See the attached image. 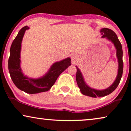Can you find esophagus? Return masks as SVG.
Masks as SVG:
<instances>
[{
    "label": "esophagus",
    "instance_id": "obj_1",
    "mask_svg": "<svg viewBox=\"0 0 131 131\" xmlns=\"http://www.w3.org/2000/svg\"><path fill=\"white\" fill-rule=\"evenodd\" d=\"M76 56L75 55H73L72 56H71V61H72L73 62H74L75 60H76Z\"/></svg>",
    "mask_w": 131,
    "mask_h": 131
}]
</instances>
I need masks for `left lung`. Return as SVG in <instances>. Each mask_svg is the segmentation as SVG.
I'll list each match as a JSON object with an SVG mask.
<instances>
[{
	"mask_svg": "<svg viewBox=\"0 0 131 131\" xmlns=\"http://www.w3.org/2000/svg\"><path fill=\"white\" fill-rule=\"evenodd\" d=\"M101 35H103L102 37H106L108 40H110L111 42L113 43L114 46L116 48V55H117L118 59V62H119V69H118L117 76L114 83L108 87V88L104 89V90H96L95 89H92L89 87L84 81L83 78L80 72L79 68L76 66L77 68L76 72V82L78 83L79 88H80V92L85 95L89 96L91 97H103L111 94L112 92L117 88V86L119 85L121 81V79L123 74V62L122 60L123 57V51L121 43L120 42L116 34L113 31V30L109 29V28H104L101 30Z\"/></svg>",
	"mask_w": 131,
	"mask_h": 131,
	"instance_id": "obj_1",
	"label": "left lung"
}]
</instances>
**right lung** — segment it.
I'll use <instances>...</instances> for the list:
<instances>
[{"label":"right lung","instance_id":"1","mask_svg":"<svg viewBox=\"0 0 131 131\" xmlns=\"http://www.w3.org/2000/svg\"><path fill=\"white\" fill-rule=\"evenodd\" d=\"M25 26L19 30L10 48L8 60V69L10 78L16 86L28 94H37L49 90L57 78L67 68L71 65V59L67 58L57 62L51 66L48 72L39 79L28 78L23 74L20 67V52L21 42L26 30Z\"/></svg>","mask_w":131,"mask_h":131}]
</instances>
